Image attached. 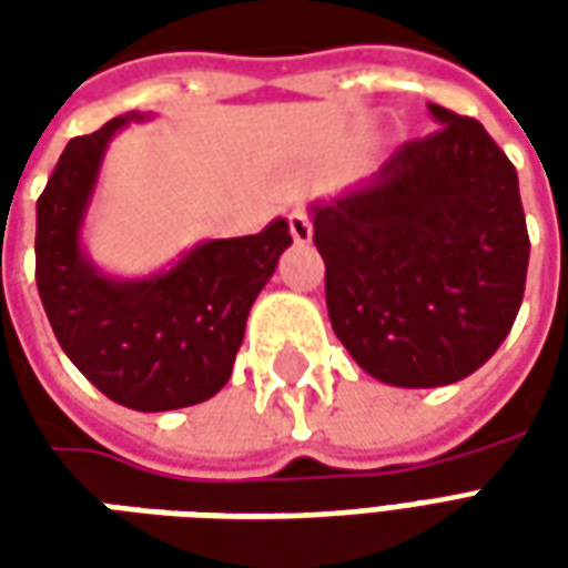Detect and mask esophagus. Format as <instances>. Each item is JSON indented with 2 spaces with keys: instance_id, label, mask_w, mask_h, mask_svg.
Here are the masks:
<instances>
[{
  "instance_id": "34e87169",
  "label": "esophagus",
  "mask_w": 568,
  "mask_h": 568,
  "mask_svg": "<svg viewBox=\"0 0 568 568\" xmlns=\"http://www.w3.org/2000/svg\"><path fill=\"white\" fill-rule=\"evenodd\" d=\"M288 231L295 236V243H310L313 240V222H310V215L304 210H295L288 215Z\"/></svg>"
}]
</instances>
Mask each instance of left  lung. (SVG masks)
<instances>
[{
    "label": "left lung",
    "mask_w": 568,
    "mask_h": 568,
    "mask_svg": "<svg viewBox=\"0 0 568 568\" xmlns=\"http://www.w3.org/2000/svg\"><path fill=\"white\" fill-rule=\"evenodd\" d=\"M438 130L377 173L310 203L334 334L402 389L475 374L511 332L529 236L517 170L475 118L428 103Z\"/></svg>",
    "instance_id": "left-lung-1"
}]
</instances>
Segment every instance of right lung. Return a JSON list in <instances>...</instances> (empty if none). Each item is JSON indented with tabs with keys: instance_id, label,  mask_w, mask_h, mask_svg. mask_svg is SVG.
Segmentation results:
<instances>
[{
	"instance_id": "obj_1",
	"label": "right lung",
	"mask_w": 568,
	"mask_h": 568,
	"mask_svg": "<svg viewBox=\"0 0 568 568\" xmlns=\"http://www.w3.org/2000/svg\"><path fill=\"white\" fill-rule=\"evenodd\" d=\"M151 115L128 112L60 154L36 203V283L63 353L118 405L142 414L206 402L231 381L248 310L292 246L288 222L203 240L163 271L105 273L84 248L109 142Z\"/></svg>"
}]
</instances>
